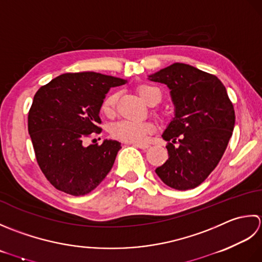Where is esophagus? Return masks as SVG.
<instances>
[{
  "label": "esophagus",
  "instance_id": "esophagus-1",
  "mask_svg": "<svg viewBox=\"0 0 262 262\" xmlns=\"http://www.w3.org/2000/svg\"><path fill=\"white\" fill-rule=\"evenodd\" d=\"M132 145L137 148H140V149H148L149 147H150L148 143H132Z\"/></svg>",
  "mask_w": 262,
  "mask_h": 262
}]
</instances>
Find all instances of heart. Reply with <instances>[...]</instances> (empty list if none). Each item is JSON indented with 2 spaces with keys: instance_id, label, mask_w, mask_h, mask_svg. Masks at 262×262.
Listing matches in <instances>:
<instances>
[{
  "instance_id": "obj_1",
  "label": "heart",
  "mask_w": 262,
  "mask_h": 262,
  "mask_svg": "<svg viewBox=\"0 0 262 262\" xmlns=\"http://www.w3.org/2000/svg\"><path fill=\"white\" fill-rule=\"evenodd\" d=\"M137 93L146 104H150L154 99H161V93L149 84H141L137 88ZM117 101V94H108L104 98L100 106L101 114L106 117H113L115 114ZM152 125L150 123H136L130 121H120L115 123L111 129L112 136L119 139L121 141L130 143H141L146 140L147 136L152 131Z\"/></svg>"
}]
</instances>
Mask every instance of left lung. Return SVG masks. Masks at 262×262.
<instances>
[{"label":"left lung","mask_w":262,"mask_h":262,"mask_svg":"<svg viewBox=\"0 0 262 262\" xmlns=\"http://www.w3.org/2000/svg\"><path fill=\"white\" fill-rule=\"evenodd\" d=\"M148 79L166 84L175 107L162 136L168 159L155 172L169 188L194 189L215 169L232 137L235 113L226 88L213 74L184 63Z\"/></svg>","instance_id":"left-lung-1"}]
</instances>
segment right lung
Returning a JSON list of instances; mask_svg holds the SVG:
<instances>
[{
  "label": "right lung",
  "instance_id": "right-lung-1",
  "mask_svg": "<svg viewBox=\"0 0 262 262\" xmlns=\"http://www.w3.org/2000/svg\"><path fill=\"white\" fill-rule=\"evenodd\" d=\"M126 80L97 72L64 73L38 89L28 114L37 163L50 183L71 195L92 192L113 167L121 142L84 146L100 133L99 111L112 87Z\"/></svg>",
  "mask_w": 262,
  "mask_h": 262
}]
</instances>
